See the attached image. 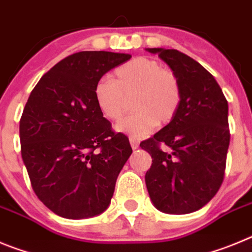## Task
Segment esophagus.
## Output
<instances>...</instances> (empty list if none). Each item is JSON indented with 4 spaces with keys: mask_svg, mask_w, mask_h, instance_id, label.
I'll return each mask as SVG.
<instances>
[{
    "mask_svg": "<svg viewBox=\"0 0 252 252\" xmlns=\"http://www.w3.org/2000/svg\"><path fill=\"white\" fill-rule=\"evenodd\" d=\"M130 144H131V148H132V150H136L137 148H139V140L135 139V137H130Z\"/></svg>",
    "mask_w": 252,
    "mask_h": 252,
    "instance_id": "obj_1",
    "label": "esophagus"
}]
</instances>
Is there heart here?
Returning <instances> with one entry per match:
<instances>
[{
  "label": "heart",
  "instance_id": "1",
  "mask_svg": "<svg viewBox=\"0 0 252 252\" xmlns=\"http://www.w3.org/2000/svg\"><path fill=\"white\" fill-rule=\"evenodd\" d=\"M95 103L106 119L119 121L132 98L136 112L116 125V130L144 137L160 125L168 124L182 101V86L173 70L155 59L139 57L119 66L113 79L102 78L94 87Z\"/></svg>",
  "mask_w": 252,
  "mask_h": 252
}]
</instances>
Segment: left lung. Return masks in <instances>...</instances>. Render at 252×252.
I'll list each match as a JSON object with an SVG mask.
<instances>
[{"label":"left lung","mask_w":252,"mask_h":252,"mask_svg":"<svg viewBox=\"0 0 252 252\" xmlns=\"http://www.w3.org/2000/svg\"><path fill=\"white\" fill-rule=\"evenodd\" d=\"M179 78L177 113L154 137L140 144L151 155L145 183L153 204L169 215L206 206L221 187L230 145L228 103L215 77L175 49L148 48ZM162 143L170 152L159 149Z\"/></svg>","instance_id":"obj_1"}]
</instances>
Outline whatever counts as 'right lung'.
I'll list each match as a JSON object with an SVG mask.
<instances>
[{
	"label": "right lung",
	"instance_id": "right-lung-1",
	"mask_svg": "<svg viewBox=\"0 0 252 252\" xmlns=\"http://www.w3.org/2000/svg\"><path fill=\"white\" fill-rule=\"evenodd\" d=\"M130 54L81 51L41 77L20 120L24 164L35 194L60 217L101 215L132 149L95 103L97 82Z\"/></svg>",
	"mask_w": 252,
	"mask_h": 252
}]
</instances>
